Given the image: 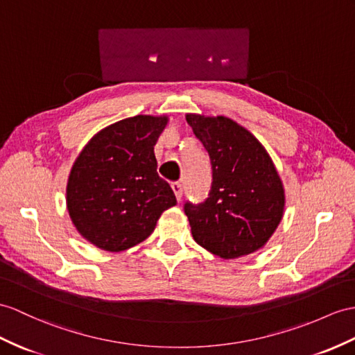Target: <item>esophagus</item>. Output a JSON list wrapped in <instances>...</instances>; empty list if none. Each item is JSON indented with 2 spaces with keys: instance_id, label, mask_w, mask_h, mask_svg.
I'll list each match as a JSON object with an SVG mask.
<instances>
[{
  "instance_id": "obj_1",
  "label": "esophagus",
  "mask_w": 355,
  "mask_h": 355,
  "mask_svg": "<svg viewBox=\"0 0 355 355\" xmlns=\"http://www.w3.org/2000/svg\"><path fill=\"white\" fill-rule=\"evenodd\" d=\"M171 188H173V191H175L178 200H180V198H182V193H184V185H182V182H173V184H171Z\"/></svg>"
}]
</instances>
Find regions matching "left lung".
Listing matches in <instances>:
<instances>
[{
    "instance_id": "1",
    "label": "left lung",
    "mask_w": 355,
    "mask_h": 355,
    "mask_svg": "<svg viewBox=\"0 0 355 355\" xmlns=\"http://www.w3.org/2000/svg\"><path fill=\"white\" fill-rule=\"evenodd\" d=\"M187 122L209 153L212 167L207 198L184 205L194 241L223 259L262 248L284 207L283 185L270 155L232 119L187 114Z\"/></svg>"
}]
</instances>
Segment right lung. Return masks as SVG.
Wrapping results in <instances>:
<instances>
[{"label": "right lung", "instance_id": "1", "mask_svg": "<svg viewBox=\"0 0 355 355\" xmlns=\"http://www.w3.org/2000/svg\"><path fill=\"white\" fill-rule=\"evenodd\" d=\"M166 125L167 117L120 120L94 135L76 158L67 180V211L92 244L107 252L134 247L176 205L153 153Z\"/></svg>", "mask_w": 355, "mask_h": 355}]
</instances>
